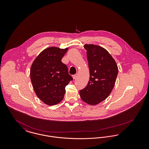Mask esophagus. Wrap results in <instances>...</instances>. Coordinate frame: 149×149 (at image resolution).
<instances>
[{"instance_id": "esophagus-1", "label": "esophagus", "mask_w": 149, "mask_h": 149, "mask_svg": "<svg viewBox=\"0 0 149 149\" xmlns=\"http://www.w3.org/2000/svg\"><path fill=\"white\" fill-rule=\"evenodd\" d=\"M77 74H75V75H72V78H73L74 79H75L77 78Z\"/></svg>"}]
</instances>
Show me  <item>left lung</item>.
<instances>
[{"label": "left lung", "instance_id": "left-lung-1", "mask_svg": "<svg viewBox=\"0 0 149 149\" xmlns=\"http://www.w3.org/2000/svg\"><path fill=\"white\" fill-rule=\"evenodd\" d=\"M90 71L89 81L80 96L85 103L95 105L105 100L112 92L118 75V67L106 49L97 45H85Z\"/></svg>", "mask_w": 149, "mask_h": 149}]
</instances>
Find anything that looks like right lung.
<instances>
[{
	"mask_svg": "<svg viewBox=\"0 0 149 149\" xmlns=\"http://www.w3.org/2000/svg\"><path fill=\"white\" fill-rule=\"evenodd\" d=\"M68 48L49 47L43 50L32 65L30 76L37 96L47 105H54L64 98L65 86L73 78L61 59Z\"/></svg>",
	"mask_w": 149,
	"mask_h": 149,
	"instance_id": "obj_1",
	"label": "right lung"
}]
</instances>
